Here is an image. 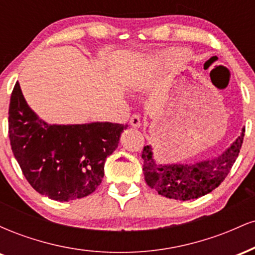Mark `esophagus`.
Listing matches in <instances>:
<instances>
[{
  "label": "esophagus",
  "mask_w": 255,
  "mask_h": 255,
  "mask_svg": "<svg viewBox=\"0 0 255 255\" xmlns=\"http://www.w3.org/2000/svg\"><path fill=\"white\" fill-rule=\"evenodd\" d=\"M130 126L134 128H139L140 126H141V121H140V116L136 115V114H134L133 116L130 118Z\"/></svg>",
  "instance_id": "obj_1"
}]
</instances>
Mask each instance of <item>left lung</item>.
<instances>
[{
  "label": "left lung",
  "mask_w": 255,
  "mask_h": 255,
  "mask_svg": "<svg viewBox=\"0 0 255 255\" xmlns=\"http://www.w3.org/2000/svg\"><path fill=\"white\" fill-rule=\"evenodd\" d=\"M245 136V128L235 141L218 156L189 163L157 162L152 146L144 147V176L147 186L158 194L175 200H191L209 194L223 182L235 163Z\"/></svg>",
  "instance_id": "8db88e82"
}]
</instances>
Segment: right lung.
I'll return each instance as SVG.
<instances>
[{
  "instance_id": "1",
  "label": "right lung",
  "mask_w": 255,
  "mask_h": 255,
  "mask_svg": "<svg viewBox=\"0 0 255 255\" xmlns=\"http://www.w3.org/2000/svg\"><path fill=\"white\" fill-rule=\"evenodd\" d=\"M9 140L22 174L38 193L56 201L87 197L102 183L105 159L127 125L46 124L28 107L19 83L8 113Z\"/></svg>"
}]
</instances>
